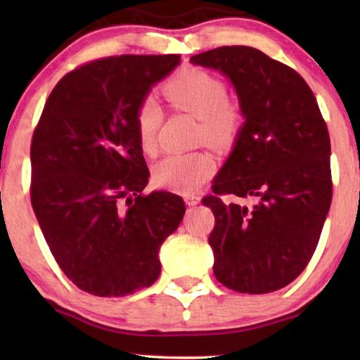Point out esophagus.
Returning a JSON list of instances; mask_svg holds the SVG:
<instances>
[{
	"label": "esophagus",
	"mask_w": 360,
	"mask_h": 360,
	"mask_svg": "<svg viewBox=\"0 0 360 360\" xmlns=\"http://www.w3.org/2000/svg\"><path fill=\"white\" fill-rule=\"evenodd\" d=\"M200 196L198 195H195V193H188V195H185V203L188 205V206H195V205H198L200 203Z\"/></svg>",
	"instance_id": "1"
}]
</instances>
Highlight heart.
Returning <instances> with one entry per match:
<instances>
[{
    "instance_id": "1",
    "label": "heart",
    "mask_w": 360,
    "mask_h": 360,
    "mask_svg": "<svg viewBox=\"0 0 360 360\" xmlns=\"http://www.w3.org/2000/svg\"><path fill=\"white\" fill-rule=\"evenodd\" d=\"M164 96L176 110L198 117L196 137L214 147H228L243 124V111L228 100L224 82L200 68L176 73L164 85ZM162 122L159 105L150 98L141 101L134 112V127L142 150L152 154ZM214 160L203 150L170 154L157 162L154 181L162 188L190 193L214 174Z\"/></svg>"
}]
</instances>
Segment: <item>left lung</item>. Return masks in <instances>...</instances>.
Here are the masks:
<instances>
[{"label": "left lung", "mask_w": 360, "mask_h": 360, "mask_svg": "<svg viewBox=\"0 0 360 360\" xmlns=\"http://www.w3.org/2000/svg\"><path fill=\"white\" fill-rule=\"evenodd\" d=\"M190 62L228 77L245 117L213 195L203 198L216 219L213 272L234 292H275L311 260L331 206L326 122L302 75L257 49L224 46ZM221 195L255 205L226 204Z\"/></svg>", "instance_id": "left-lung-1"}]
</instances>
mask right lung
<instances>
[{
  "label": "right lung",
  "instance_id": "obj_1",
  "mask_svg": "<svg viewBox=\"0 0 360 360\" xmlns=\"http://www.w3.org/2000/svg\"><path fill=\"white\" fill-rule=\"evenodd\" d=\"M180 56L88 62L57 83L31 142V203L62 272L83 292L126 297L160 275L159 250L179 228V195H144L149 169L134 112Z\"/></svg>",
  "mask_w": 360,
  "mask_h": 360
}]
</instances>
